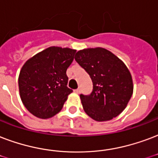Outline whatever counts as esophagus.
I'll return each mask as SVG.
<instances>
[{
	"instance_id": "1",
	"label": "esophagus",
	"mask_w": 158,
	"mask_h": 158,
	"mask_svg": "<svg viewBox=\"0 0 158 158\" xmlns=\"http://www.w3.org/2000/svg\"><path fill=\"white\" fill-rule=\"evenodd\" d=\"M74 92L75 93V94H79V93H80V89H77L74 90Z\"/></svg>"
}]
</instances>
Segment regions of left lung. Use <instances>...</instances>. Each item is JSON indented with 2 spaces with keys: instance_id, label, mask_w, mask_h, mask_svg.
Instances as JSON below:
<instances>
[{
  "instance_id": "obj_1",
  "label": "left lung",
  "mask_w": 158,
  "mask_h": 158,
  "mask_svg": "<svg viewBox=\"0 0 158 158\" xmlns=\"http://www.w3.org/2000/svg\"><path fill=\"white\" fill-rule=\"evenodd\" d=\"M74 59L93 82L92 93L80 94L84 112L98 122L108 121L119 115L133 92L132 75L125 64L101 47L79 50Z\"/></svg>"
}]
</instances>
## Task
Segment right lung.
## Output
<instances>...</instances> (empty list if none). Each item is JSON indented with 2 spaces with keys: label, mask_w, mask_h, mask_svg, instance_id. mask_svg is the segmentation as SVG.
Segmentation results:
<instances>
[{
  "label": "right lung",
  "mask_w": 158,
  "mask_h": 158,
  "mask_svg": "<svg viewBox=\"0 0 158 158\" xmlns=\"http://www.w3.org/2000/svg\"><path fill=\"white\" fill-rule=\"evenodd\" d=\"M76 50L51 46L30 58L20 69L19 92L27 110L39 118H52L62 109L73 90L66 70Z\"/></svg>",
  "instance_id": "right-lung-1"
}]
</instances>
